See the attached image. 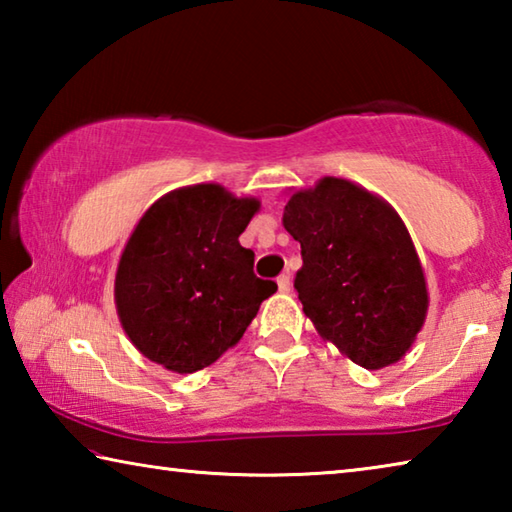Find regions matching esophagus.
<instances>
[{
	"instance_id": "1",
	"label": "esophagus",
	"mask_w": 512,
	"mask_h": 512,
	"mask_svg": "<svg viewBox=\"0 0 512 512\" xmlns=\"http://www.w3.org/2000/svg\"><path fill=\"white\" fill-rule=\"evenodd\" d=\"M277 289H280V293H289L291 291V277H289V273H282L280 277H277Z\"/></svg>"
}]
</instances>
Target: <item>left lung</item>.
Here are the masks:
<instances>
[{"label":"left lung","mask_w":512,"mask_h":512,"mask_svg":"<svg viewBox=\"0 0 512 512\" xmlns=\"http://www.w3.org/2000/svg\"><path fill=\"white\" fill-rule=\"evenodd\" d=\"M282 223L300 241L293 287L316 332L366 370L400 361L429 307L400 214L368 189L325 176L291 194Z\"/></svg>","instance_id":"8db88e82"}]
</instances>
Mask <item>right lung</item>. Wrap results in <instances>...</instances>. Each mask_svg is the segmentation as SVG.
Segmentation results:
<instances>
[{
    "mask_svg": "<svg viewBox=\"0 0 512 512\" xmlns=\"http://www.w3.org/2000/svg\"><path fill=\"white\" fill-rule=\"evenodd\" d=\"M257 210V198L203 183L173 189L144 212L119 257L115 305L146 359L187 375L239 343L277 291L239 244Z\"/></svg>",
    "mask_w": 512,
    "mask_h": 512,
    "instance_id": "right-lung-1",
    "label": "right lung"
}]
</instances>
